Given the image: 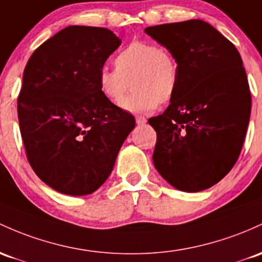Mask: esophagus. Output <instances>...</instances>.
Here are the masks:
<instances>
[{"label":"esophagus","mask_w":262,"mask_h":262,"mask_svg":"<svg viewBox=\"0 0 262 262\" xmlns=\"http://www.w3.org/2000/svg\"><path fill=\"white\" fill-rule=\"evenodd\" d=\"M136 122H137L138 125H143V124H145V123H146V118L143 117V116H137L136 117Z\"/></svg>","instance_id":"1"}]
</instances>
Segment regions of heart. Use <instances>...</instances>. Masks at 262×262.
I'll use <instances>...</instances> for the list:
<instances>
[{"label":"heart","instance_id":"1","mask_svg":"<svg viewBox=\"0 0 262 262\" xmlns=\"http://www.w3.org/2000/svg\"><path fill=\"white\" fill-rule=\"evenodd\" d=\"M116 70L102 68L98 87L108 102L132 113H149L173 100L178 91V63L170 51L149 41H133L114 57Z\"/></svg>","mask_w":262,"mask_h":262}]
</instances>
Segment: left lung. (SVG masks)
Returning a JSON list of instances; mask_svg holds the SVG:
<instances>
[{"label":"left lung","mask_w":262,"mask_h":262,"mask_svg":"<svg viewBox=\"0 0 262 262\" xmlns=\"http://www.w3.org/2000/svg\"><path fill=\"white\" fill-rule=\"evenodd\" d=\"M173 53L178 91L160 116L153 163L174 188L195 192L219 183L237 162L248 130L251 94L235 46L201 19L145 28Z\"/></svg>","instance_id":"1"}]
</instances>
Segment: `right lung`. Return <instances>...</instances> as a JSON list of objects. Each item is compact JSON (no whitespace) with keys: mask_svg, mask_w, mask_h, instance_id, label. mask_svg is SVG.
<instances>
[{"mask_svg":"<svg viewBox=\"0 0 262 262\" xmlns=\"http://www.w3.org/2000/svg\"><path fill=\"white\" fill-rule=\"evenodd\" d=\"M120 43L107 28L70 26L26 64L17 99L26 155L37 177L62 194L96 191L136 126L98 87L99 72Z\"/></svg>","mask_w":262,"mask_h":262,"instance_id":"right-lung-1","label":"right lung"}]
</instances>
